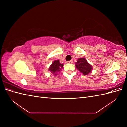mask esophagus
<instances>
[{
    "mask_svg": "<svg viewBox=\"0 0 127 127\" xmlns=\"http://www.w3.org/2000/svg\"><path fill=\"white\" fill-rule=\"evenodd\" d=\"M67 64H72V63H73V61H72V60L67 61Z\"/></svg>",
    "mask_w": 127,
    "mask_h": 127,
    "instance_id": "1",
    "label": "esophagus"
}]
</instances>
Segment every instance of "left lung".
I'll list each match as a JSON object with an SVG mask.
<instances>
[{"mask_svg": "<svg viewBox=\"0 0 127 127\" xmlns=\"http://www.w3.org/2000/svg\"><path fill=\"white\" fill-rule=\"evenodd\" d=\"M76 67L84 75H88L91 72L93 68L84 58H80L76 63Z\"/></svg>", "mask_w": 127, "mask_h": 127, "instance_id": "1", "label": "left lung"}]
</instances>
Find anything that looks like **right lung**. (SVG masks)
<instances>
[{"label": "right lung", "mask_w": 127, "mask_h": 127, "mask_svg": "<svg viewBox=\"0 0 127 127\" xmlns=\"http://www.w3.org/2000/svg\"><path fill=\"white\" fill-rule=\"evenodd\" d=\"M63 66L64 64L60 63L59 60H56L53 61L50 66L49 67V71H50L54 76H56L57 73L58 72H59L62 69Z\"/></svg>", "instance_id": "right-lung-1"}]
</instances>
